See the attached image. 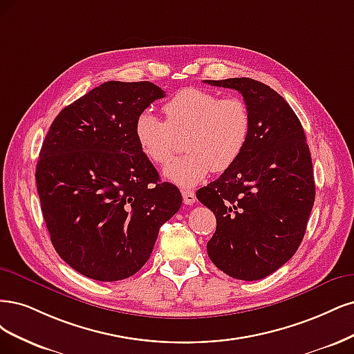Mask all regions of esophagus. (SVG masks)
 <instances>
[{"mask_svg": "<svg viewBox=\"0 0 354 354\" xmlns=\"http://www.w3.org/2000/svg\"><path fill=\"white\" fill-rule=\"evenodd\" d=\"M182 197H184V203L185 204H188V206H192L194 203H196V194H194L192 191H189V189H184L182 191Z\"/></svg>", "mask_w": 354, "mask_h": 354, "instance_id": "esophagus-1", "label": "esophagus"}]
</instances>
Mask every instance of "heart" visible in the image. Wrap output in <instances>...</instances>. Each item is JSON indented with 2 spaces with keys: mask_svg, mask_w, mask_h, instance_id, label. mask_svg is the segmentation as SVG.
Returning a JSON list of instances; mask_svg holds the SVG:
<instances>
[{
  "mask_svg": "<svg viewBox=\"0 0 354 354\" xmlns=\"http://www.w3.org/2000/svg\"><path fill=\"white\" fill-rule=\"evenodd\" d=\"M166 120L142 111L135 120V138L142 154L166 165L175 153V136H184V157L165 167L179 187H194L210 170L223 172L243 154L252 131V113L241 98H222L201 88L180 89L163 106Z\"/></svg>",
  "mask_w": 354,
  "mask_h": 354,
  "instance_id": "heart-1",
  "label": "heart"
}]
</instances>
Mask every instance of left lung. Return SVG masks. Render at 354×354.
Returning a JSON list of instances; mask_svg holds the SVG:
<instances>
[{
    "label": "left lung",
    "instance_id": "obj_1",
    "mask_svg": "<svg viewBox=\"0 0 354 354\" xmlns=\"http://www.w3.org/2000/svg\"><path fill=\"white\" fill-rule=\"evenodd\" d=\"M206 84L238 91L252 113L243 154L196 194L216 216L207 254L226 275L261 279L287 263L304 236L315 203L310 150L299 118L270 86L250 77Z\"/></svg>",
    "mask_w": 354,
    "mask_h": 354
}]
</instances>
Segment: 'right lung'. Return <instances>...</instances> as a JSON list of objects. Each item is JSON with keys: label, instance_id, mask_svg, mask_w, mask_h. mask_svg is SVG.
Wrapping results in <instances>:
<instances>
[{"label": "right lung", "instance_id": "add662e5", "mask_svg": "<svg viewBox=\"0 0 354 354\" xmlns=\"http://www.w3.org/2000/svg\"><path fill=\"white\" fill-rule=\"evenodd\" d=\"M151 82L109 81L64 107L37 163L41 210L55 252L95 281H120L150 259L182 196L158 179L135 138V120L163 98Z\"/></svg>", "mask_w": 354, "mask_h": 354}]
</instances>
